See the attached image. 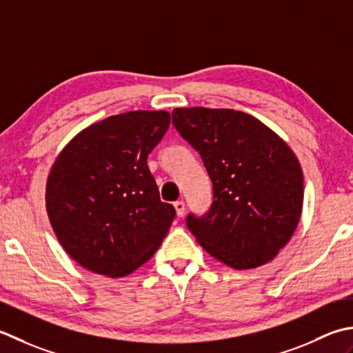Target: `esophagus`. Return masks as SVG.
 Here are the masks:
<instances>
[{"instance_id": "esophagus-1", "label": "esophagus", "mask_w": 353, "mask_h": 353, "mask_svg": "<svg viewBox=\"0 0 353 353\" xmlns=\"http://www.w3.org/2000/svg\"><path fill=\"white\" fill-rule=\"evenodd\" d=\"M174 207H175L178 216L183 218L184 216V212H185V205H184L183 201H176V203L174 204Z\"/></svg>"}]
</instances>
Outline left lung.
Returning a JSON list of instances; mask_svg holds the SVG:
<instances>
[{"instance_id":"obj_1","label":"left lung","mask_w":353,"mask_h":353,"mask_svg":"<svg viewBox=\"0 0 353 353\" xmlns=\"http://www.w3.org/2000/svg\"><path fill=\"white\" fill-rule=\"evenodd\" d=\"M172 123L198 150L213 184L203 216L187 227L208 254L236 270L272 261L297 228L303 174L290 146L250 114L176 108Z\"/></svg>"}]
</instances>
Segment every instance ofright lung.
I'll list each match as a JSON object with an SVG mask.
<instances>
[{"instance_id": "add662e5", "label": "right lung", "mask_w": 353, "mask_h": 353, "mask_svg": "<svg viewBox=\"0 0 353 353\" xmlns=\"http://www.w3.org/2000/svg\"><path fill=\"white\" fill-rule=\"evenodd\" d=\"M170 125L166 111H131L88 126L50 170L46 203L71 259L92 272L123 277L149 261L175 218L161 203L148 155Z\"/></svg>"}]
</instances>
